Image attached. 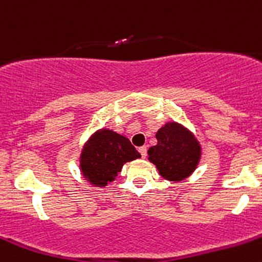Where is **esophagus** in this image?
Here are the masks:
<instances>
[{"instance_id": "1", "label": "esophagus", "mask_w": 262, "mask_h": 262, "mask_svg": "<svg viewBox=\"0 0 262 262\" xmlns=\"http://www.w3.org/2000/svg\"><path fill=\"white\" fill-rule=\"evenodd\" d=\"M138 151H139V154H141V156L143 157H146L147 156V147L146 146H142V147H139L138 148Z\"/></svg>"}]
</instances>
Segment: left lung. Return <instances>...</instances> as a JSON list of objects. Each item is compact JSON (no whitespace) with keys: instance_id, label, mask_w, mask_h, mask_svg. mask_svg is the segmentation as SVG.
Segmentation results:
<instances>
[{"instance_id":"1","label":"left lung","mask_w":262,"mask_h":262,"mask_svg":"<svg viewBox=\"0 0 262 262\" xmlns=\"http://www.w3.org/2000/svg\"><path fill=\"white\" fill-rule=\"evenodd\" d=\"M156 146L149 147L148 161L169 182H182L197 169L202 147L193 132L177 121H167L157 130Z\"/></svg>"}]
</instances>
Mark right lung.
I'll list each match as a JSON object with an SVG mask.
<instances>
[{"instance_id": "right-lung-1", "label": "right lung", "mask_w": 262, "mask_h": 262, "mask_svg": "<svg viewBox=\"0 0 262 262\" xmlns=\"http://www.w3.org/2000/svg\"><path fill=\"white\" fill-rule=\"evenodd\" d=\"M141 155L128 138L113 129L102 128L91 134L80 149L79 169L92 187L103 188L115 180L124 164Z\"/></svg>"}]
</instances>
